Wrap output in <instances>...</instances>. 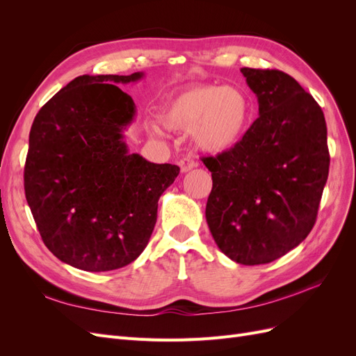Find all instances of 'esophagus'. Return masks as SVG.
<instances>
[{
    "label": "esophagus",
    "mask_w": 356,
    "mask_h": 356,
    "mask_svg": "<svg viewBox=\"0 0 356 356\" xmlns=\"http://www.w3.org/2000/svg\"><path fill=\"white\" fill-rule=\"evenodd\" d=\"M178 165H179V168H181L182 174H186V172H188V170H191L193 168L197 166V161H195V160L190 159V157H184V159L179 160Z\"/></svg>",
    "instance_id": "1"
}]
</instances>
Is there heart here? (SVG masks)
I'll return each instance as SVG.
<instances>
[{
    "label": "heart",
    "instance_id": "heart-1",
    "mask_svg": "<svg viewBox=\"0 0 356 356\" xmlns=\"http://www.w3.org/2000/svg\"><path fill=\"white\" fill-rule=\"evenodd\" d=\"M252 118V99L236 86L200 83L170 98L161 120L174 131H191L196 147L204 153L229 152L248 131ZM154 135H163L159 127Z\"/></svg>",
    "mask_w": 356,
    "mask_h": 356
}]
</instances>
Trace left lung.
<instances>
[{"label": "left lung", "instance_id": "obj_1", "mask_svg": "<svg viewBox=\"0 0 356 356\" xmlns=\"http://www.w3.org/2000/svg\"><path fill=\"white\" fill-rule=\"evenodd\" d=\"M258 117L241 143L202 161L212 174L207 221L230 260L275 261L303 242L328 178L325 117L291 75L242 68Z\"/></svg>", "mask_w": 356, "mask_h": 356}]
</instances>
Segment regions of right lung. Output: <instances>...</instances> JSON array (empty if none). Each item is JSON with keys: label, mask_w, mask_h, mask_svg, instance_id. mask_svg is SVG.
<instances>
[{"label": "right lung", "mask_w": 356, "mask_h": 356, "mask_svg": "<svg viewBox=\"0 0 356 356\" xmlns=\"http://www.w3.org/2000/svg\"><path fill=\"white\" fill-rule=\"evenodd\" d=\"M144 77L80 75L42 106L29 132L25 196L49 251L86 272L115 270L145 250L159 199L179 174L129 153L136 114L115 84Z\"/></svg>", "instance_id": "right-lung-1"}]
</instances>
